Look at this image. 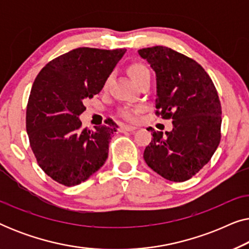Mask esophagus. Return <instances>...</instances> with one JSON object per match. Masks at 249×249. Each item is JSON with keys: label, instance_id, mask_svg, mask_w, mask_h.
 <instances>
[{"label": "esophagus", "instance_id": "esophagus-1", "mask_svg": "<svg viewBox=\"0 0 249 249\" xmlns=\"http://www.w3.org/2000/svg\"><path fill=\"white\" fill-rule=\"evenodd\" d=\"M136 127L134 125H128V124H122L121 125V131H134Z\"/></svg>", "mask_w": 249, "mask_h": 249}]
</instances>
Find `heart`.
Here are the masks:
<instances>
[{"mask_svg":"<svg viewBox=\"0 0 249 249\" xmlns=\"http://www.w3.org/2000/svg\"><path fill=\"white\" fill-rule=\"evenodd\" d=\"M128 71H129V74H130L132 78V80H134L136 84H137L139 80H142V78L151 76V72H149L148 68L144 66L142 63L130 64L128 68ZM110 79H111V77H107V79L105 80V84H104L105 87L107 86L108 83H110ZM121 114H122V117H124V119H127V120H129V121L136 120V117H137V112L134 110H124L121 112Z\"/></svg>","mask_w":249,"mask_h":249,"instance_id":"b5f03b06","label":"heart"}]
</instances>
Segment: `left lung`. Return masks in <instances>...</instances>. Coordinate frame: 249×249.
I'll return each mask as SVG.
<instances>
[{
  "label": "left lung",
  "mask_w": 249,
  "mask_h": 249,
  "mask_svg": "<svg viewBox=\"0 0 249 249\" xmlns=\"http://www.w3.org/2000/svg\"><path fill=\"white\" fill-rule=\"evenodd\" d=\"M156 74V114L171 131L152 130L144 160L166 180L182 182L212 158L221 139V103L212 79L195 60L165 46L138 51ZM149 131V129H148Z\"/></svg>",
  "instance_id": "8db88e82"
}]
</instances>
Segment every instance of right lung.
Wrapping results in <instances>:
<instances>
[{
    "label": "right lung",
    "instance_id": "obj_1",
    "mask_svg": "<svg viewBox=\"0 0 249 249\" xmlns=\"http://www.w3.org/2000/svg\"><path fill=\"white\" fill-rule=\"evenodd\" d=\"M125 51L74 49L47 63L34 81L26 112L30 147L43 171L61 185L86 181L107 161L118 124L108 119L94 130L83 129L79 115Z\"/></svg>",
    "mask_w": 249,
    "mask_h": 249
}]
</instances>
